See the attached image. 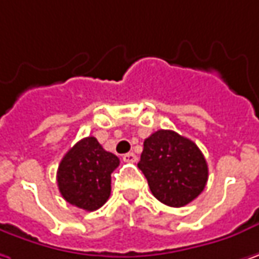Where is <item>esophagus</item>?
<instances>
[{
    "label": "esophagus",
    "instance_id": "esophagus-1",
    "mask_svg": "<svg viewBox=\"0 0 259 259\" xmlns=\"http://www.w3.org/2000/svg\"><path fill=\"white\" fill-rule=\"evenodd\" d=\"M123 161H124V162H136V161H138V157H136L133 152H127V154L123 155Z\"/></svg>",
    "mask_w": 259,
    "mask_h": 259
}]
</instances>
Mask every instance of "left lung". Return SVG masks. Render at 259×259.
<instances>
[{"label": "left lung", "instance_id": "1", "mask_svg": "<svg viewBox=\"0 0 259 259\" xmlns=\"http://www.w3.org/2000/svg\"><path fill=\"white\" fill-rule=\"evenodd\" d=\"M138 167L152 195L176 208L198 198L208 180V165L201 149L173 130H157L145 139Z\"/></svg>", "mask_w": 259, "mask_h": 259}]
</instances>
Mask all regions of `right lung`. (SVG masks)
I'll return each instance as SVG.
<instances>
[{"instance_id": "add662e5", "label": "right lung", "mask_w": 259, "mask_h": 259, "mask_svg": "<svg viewBox=\"0 0 259 259\" xmlns=\"http://www.w3.org/2000/svg\"><path fill=\"white\" fill-rule=\"evenodd\" d=\"M120 160L105 151L94 136L79 141L63 157L57 171L61 196L71 205L95 211L111 193V173Z\"/></svg>"}]
</instances>
